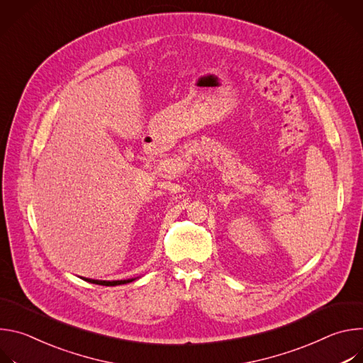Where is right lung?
I'll return each instance as SVG.
<instances>
[{
  "instance_id": "add662e5",
  "label": "right lung",
  "mask_w": 363,
  "mask_h": 363,
  "mask_svg": "<svg viewBox=\"0 0 363 363\" xmlns=\"http://www.w3.org/2000/svg\"><path fill=\"white\" fill-rule=\"evenodd\" d=\"M87 281L93 283V284H100V286H119V284H126V283H130L133 281L135 279H130V280H115V281H106V280H90V279H86Z\"/></svg>"
}]
</instances>
